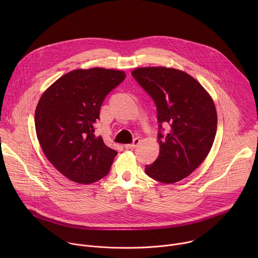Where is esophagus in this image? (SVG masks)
<instances>
[{
  "label": "esophagus",
  "mask_w": 258,
  "mask_h": 258,
  "mask_svg": "<svg viewBox=\"0 0 258 258\" xmlns=\"http://www.w3.org/2000/svg\"><path fill=\"white\" fill-rule=\"evenodd\" d=\"M140 143H141V140L138 139V138H136L132 144H127V145H125L124 147H125L126 149H134V148H136V147H137Z\"/></svg>",
  "instance_id": "1"
}]
</instances>
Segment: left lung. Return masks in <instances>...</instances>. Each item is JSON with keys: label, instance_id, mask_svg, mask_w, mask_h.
Wrapping results in <instances>:
<instances>
[{"label": "left lung", "instance_id": "1", "mask_svg": "<svg viewBox=\"0 0 258 258\" xmlns=\"http://www.w3.org/2000/svg\"><path fill=\"white\" fill-rule=\"evenodd\" d=\"M132 76L153 98L159 128L163 122L170 125L166 135L159 133L158 158L146 165L145 172L164 183L187 177L203 162L214 142L217 114L211 96L179 69L139 67Z\"/></svg>", "mask_w": 258, "mask_h": 258}]
</instances>
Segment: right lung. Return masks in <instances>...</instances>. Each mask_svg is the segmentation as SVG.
Segmentation results:
<instances>
[{
    "label": "right lung",
    "instance_id": "add662e5",
    "mask_svg": "<svg viewBox=\"0 0 258 258\" xmlns=\"http://www.w3.org/2000/svg\"><path fill=\"white\" fill-rule=\"evenodd\" d=\"M125 79L122 70L75 69L59 78L35 108L36 137L48 160L70 180L95 182L110 170L117 152L94 135L106 95Z\"/></svg>",
    "mask_w": 258,
    "mask_h": 258
}]
</instances>
